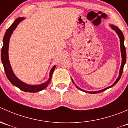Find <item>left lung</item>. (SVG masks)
<instances>
[{
	"label": "left lung",
	"mask_w": 128,
	"mask_h": 128,
	"mask_svg": "<svg viewBox=\"0 0 128 128\" xmlns=\"http://www.w3.org/2000/svg\"><path fill=\"white\" fill-rule=\"evenodd\" d=\"M110 26H111V27H112V30H113L115 31L116 33L118 34V36H119V38H120V48H121V58H122V62H121V68H120V72H119V77H118V78L116 80V81L114 82V84H113L112 86H110V87H108L107 88H106L103 89V90H98V91H95V92H88V91H86V90H82V89L79 88L78 86H76V84H75L74 82L73 81V80L72 79V82H73V83L75 85H76V86L77 87V88L78 89H79V90H82V91L85 92L90 93V94H98V93L102 92L104 91V90H106V89L110 88V87H113V86H114V85L116 84H117V82L119 81L120 78H121V75H122V71H123L124 66L125 63H126V49H125V46H124V35H123V34H122V32H121V31L118 28V27L115 26L113 25V24H111Z\"/></svg>",
	"instance_id": "left-lung-1"
}]
</instances>
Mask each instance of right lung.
<instances>
[{"mask_svg": "<svg viewBox=\"0 0 128 128\" xmlns=\"http://www.w3.org/2000/svg\"><path fill=\"white\" fill-rule=\"evenodd\" d=\"M24 17H20L16 19L15 20L13 24L10 26V27L7 30L5 35L4 36L3 39V46H2V50H1V60H2V62L3 64L5 72H6V76L8 78L10 82L14 85V86H16L20 90L22 91L26 92H38L44 89L48 86L50 84V81H51V77H52V73H53L54 70L56 66L52 67V69H51V71L50 73V77H49L48 80L46 81L44 83L40 85H34V86H32V85H28L24 83V82H22L21 80L18 79L17 77L15 76L14 74V72H13L11 66L10 64V62H9L8 59V45H9V41H10V38L12 34L13 33V31L16 28L17 25L21 22L22 20H24Z\"/></svg>", "mask_w": 128, "mask_h": 128, "instance_id": "1", "label": "right lung"}]
</instances>
